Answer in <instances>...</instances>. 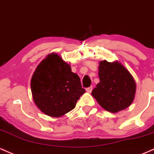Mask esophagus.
Returning <instances> with one entry per match:
<instances>
[{
  "label": "esophagus",
  "mask_w": 154,
  "mask_h": 154,
  "mask_svg": "<svg viewBox=\"0 0 154 154\" xmlns=\"http://www.w3.org/2000/svg\"><path fill=\"white\" fill-rule=\"evenodd\" d=\"M92 89H93V86H90V87H88L86 88V91L88 92V93H91Z\"/></svg>",
  "instance_id": "obj_1"
}]
</instances>
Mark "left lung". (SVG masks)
Here are the masks:
<instances>
[{"label":"left lung","instance_id":"8db88e82","mask_svg":"<svg viewBox=\"0 0 154 154\" xmlns=\"http://www.w3.org/2000/svg\"><path fill=\"white\" fill-rule=\"evenodd\" d=\"M99 76L100 81L91 94L102 107L116 113L131 105L136 86L131 74L121 63L101 61Z\"/></svg>","mask_w":154,"mask_h":154}]
</instances>
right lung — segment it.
I'll list each match as a JSON object with an SVG mask.
<instances>
[{"label": "right lung", "instance_id": "obj_1", "mask_svg": "<svg viewBox=\"0 0 154 154\" xmlns=\"http://www.w3.org/2000/svg\"><path fill=\"white\" fill-rule=\"evenodd\" d=\"M31 90L37 107L53 117L73 109L86 92L79 75L56 53L48 55L38 65L31 80Z\"/></svg>", "mask_w": 154, "mask_h": 154}]
</instances>
